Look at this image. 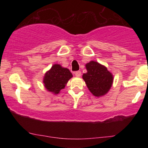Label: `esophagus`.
I'll return each mask as SVG.
<instances>
[{"instance_id": "34e87169", "label": "esophagus", "mask_w": 148, "mask_h": 148, "mask_svg": "<svg viewBox=\"0 0 148 148\" xmlns=\"http://www.w3.org/2000/svg\"><path fill=\"white\" fill-rule=\"evenodd\" d=\"M74 74H75V76L76 77H79V76H81V72H80V71H77V72H74Z\"/></svg>"}]
</instances>
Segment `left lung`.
I'll return each mask as SVG.
<instances>
[{
  "instance_id": "8db88e82",
  "label": "left lung",
  "mask_w": 148,
  "mask_h": 148,
  "mask_svg": "<svg viewBox=\"0 0 148 148\" xmlns=\"http://www.w3.org/2000/svg\"><path fill=\"white\" fill-rule=\"evenodd\" d=\"M86 67L87 73L83 74V79L88 90L95 97L105 95L113 84V74L96 61H90L86 64Z\"/></svg>"
}]
</instances>
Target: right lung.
Listing matches in <instances>:
<instances>
[{
  "mask_svg": "<svg viewBox=\"0 0 148 148\" xmlns=\"http://www.w3.org/2000/svg\"><path fill=\"white\" fill-rule=\"evenodd\" d=\"M72 73L67 68H64L58 64H54L43 79L45 87L49 92L57 95L65 87L68 81L72 77Z\"/></svg>",
  "mask_w": 148,
  "mask_h": 148,
  "instance_id": "right-lung-1",
  "label": "right lung"
}]
</instances>
